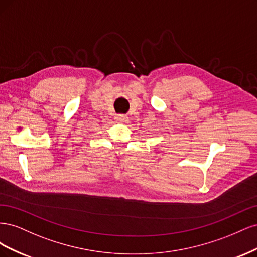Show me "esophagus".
Listing matches in <instances>:
<instances>
[{
  "instance_id": "obj_1",
  "label": "esophagus",
  "mask_w": 257,
  "mask_h": 257,
  "mask_svg": "<svg viewBox=\"0 0 257 257\" xmlns=\"http://www.w3.org/2000/svg\"><path fill=\"white\" fill-rule=\"evenodd\" d=\"M114 120L116 123H126L128 121V118L125 114H116L114 116Z\"/></svg>"
}]
</instances>
